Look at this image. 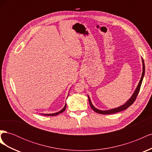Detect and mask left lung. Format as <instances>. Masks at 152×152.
Returning <instances> with one entry per match:
<instances>
[{"label": "left lung", "mask_w": 152, "mask_h": 152, "mask_svg": "<svg viewBox=\"0 0 152 152\" xmlns=\"http://www.w3.org/2000/svg\"><path fill=\"white\" fill-rule=\"evenodd\" d=\"M142 75H141V79L139 82V84L137 85V87L136 90L134 91V93L132 95L131 97L130 98V99L127 100L126 103H124L123 105L121 106V107H118L117 108H115L113 109H110V110H98L96 108H95L93 104H92L91 103V99L89 98V95H87L88 96V99H89V104L91 106V108L93 109L94 112H96V113H98L100 114H103V115H107V114H112V113H117V112H121L122 110H124L127 109V108H129L130 107V106L134 102V101L136 99V97L137 94L139 93V91L140 89V87L142 84V79H143V77L145 75V63H144V61H143V59L142 58Z\"/></svg>", "instance_id": "1"}]
</instances>
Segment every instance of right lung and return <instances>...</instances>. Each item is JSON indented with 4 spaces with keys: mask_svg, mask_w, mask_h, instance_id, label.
Segmentation results:
<instances>
[{
    "mask_svg": "<svg viewBox=\"0 0 152 152\" xmlns=\"http://www.w3.org/2000/svg\"><path fill=\"white\" fill-rule=\"evenodd\" d=\"M68 95H69V94H68ZM68 96H67V97H68ZM66 108V104H65V107H64L63 108V109H61V110H60V111H59V112H56V113H49V114H43V115H47V116H55V115H57L60 114V113H61L62 112H63L64 111H65Z\"/></svg>",
    "mask_w": 152,
    "mask_h": 152,
    "instance_id": "right-lung-1",
    "label": "right lung"
}]
</instances>
